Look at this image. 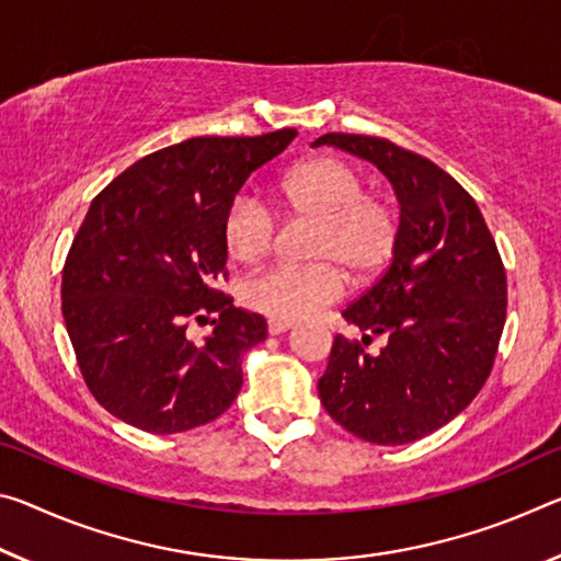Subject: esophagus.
<instances>
[{"label":"esophagus","instance_id":"obj_1","mask_svg":"<svg viewBox=\"0 0 561 561\" xmlns=\"http://www.w3.org/2000/svg\"><path fill=\"white\" fill-rule=\"evenodd\" d=\"M287 329H291V322H282V319H270V322H266V332L272 336L287 332Z\"/></svg>","mask_w":561,"mask_h":561}]
</instances>
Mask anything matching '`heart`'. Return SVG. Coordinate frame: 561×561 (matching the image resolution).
I'll use <instances>...</instances> for the list:
<instances>
[{
    "mask_svg": "<svg viewBox=\"0 0 561 561\" xmlns=\"http://www.w3.org/2000/svg\"><path fill=\"white\" fill-rule=\"evenodd\" d=\"M289 215L312 219L307 256L314 264L270 266L244 282L247 309L282 322H297L340 299L344 275L367 284L385 272L399 242V219L389 202L364 194V176L342 157L319 154L291 167L274 190ZM221 237L232 260L254 264L270 252L274 219L260 202L229 204Z\"/></svg>",
    "mask_w": 561,
    "mask_h": 561,
    "instance_id": "heart-1",
    "label": "heart"
}]
</instances>
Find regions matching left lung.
<instances>
[{
	"instance_id": "8db88e82",
	"label": "left lung",
	"mask_w": 561,
	"mask_h": 561,
	"mask_svg": "<svg viewBox=\"0 0 561 561\" xmlns=\"http://www.w3.org/2000/svg\"><path fill=\"white\" fill-rule=\"evenodd\" d=\"M375 164L397 194L399 242L387 272L344 309L362 332L388 340L379 355L334 336L319 399L364 442L397 447L465 412L492 371L506 319V274L477 202L455 176L394 141L319 137Z\"/></svg>"
}]
</instances>
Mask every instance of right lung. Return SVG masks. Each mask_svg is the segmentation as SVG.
Returning <instances> with one entry per match:
<instances>
[{
  "label": "right lung",
  "mask_w": 561,
  "mask_h": 561,
  "mask_svg": "<svg viewBox=\"0 0 561 561\" xmlns=\"http://www.w3.org/2000/svg\"><path fill=\"white\" fill-rule=\"evenodd\" d=\"M295 137H192L139 159L89 204L61 272V314L89 392L117 420L176 434L237 399L266 322L211 287L227 264L221 225L249 174ZM209 313L216 332L194 345L185 327Z\"/></svg>",
  "instance_id": "1"
}]
</instances>
